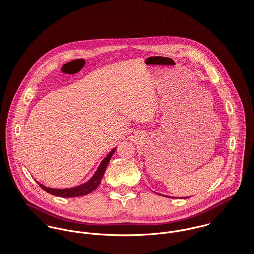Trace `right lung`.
Segmentation results:
<instances>
[{
  "mask_svg": "<svg viewBox=\"0 0 254 254\" xmlns=\"http://www.w3.org/2000/svg\"><path fill=\"white\" fill-rule=\"evenodd\" d=\"M115 147L109 152V154L106 156V158H104V160L101 162L98 170L96 171V173L93 175V177L86 183L74 187V188H68V189H53V188H49L46 187L42 184H39V186L47 192L56 195V196H61V197H76V196H82V195H86L90 192H92L94 190L97 189V187L100 185V183L103 179V176L105 174L106 168L109 164V160L112 156V154L115 152Z\"/></svg>",
  "mask_w": 254,
  "mask_h": 254,
  "instance_id": "add662e5",
  "label": "right lung"
}]
</instances>
